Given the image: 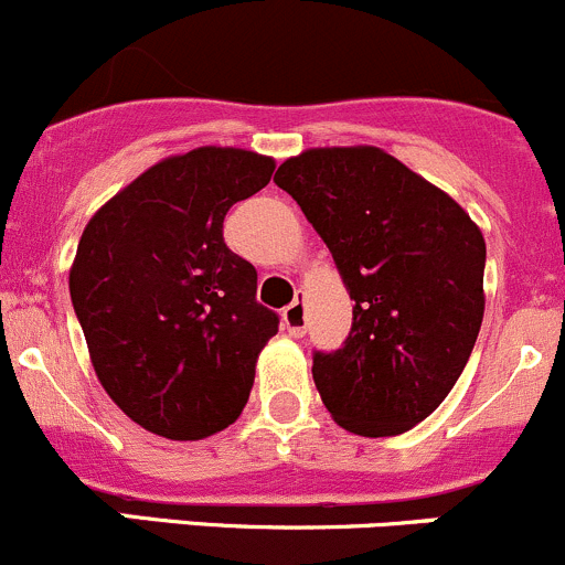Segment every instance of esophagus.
Instances as JSON below:
<instances>
[{
    "instance_id": "esophagus-1",
    "label": "esophagus",
    "mask_w": 565,
    "mask_h": 565,
    "mask_svg": "<svg viewBox=\"0 0 565 565\" xmlns=\"http://www.w3.org/2000/svg\"><path fill=\"white\" fill-rule=\"evenodd\" d=\"M281 322H284V330H287L289 335L300 339V335L306 333V303H303V300L295 298L292 303H289L287 309H284Z\"/></svg>"
}]
</instances>
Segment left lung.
Here are the masks:
<instances>
[{
  "instance_id": "1",
  "label": "left lung",
  "mask_w": 565,
  "mask_h": 565,
  "mask_svg": "<svg viewBox=\"0 0 565 565\" xmlns=\"http://www.w3.org/2000/svg\"><path fill=\"white\" fill-rule=\"evenodd\" d=\"M273 180L300 204L355 300L344 347L315 352L322 404L352 435L413 429L451 393L481 330V230L372 145L311 147Z\"/></svg>"
}]
</instances>
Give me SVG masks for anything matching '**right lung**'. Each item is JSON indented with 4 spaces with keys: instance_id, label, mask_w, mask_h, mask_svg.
<instances>
[{
    "instance_id": "add662e5",
    "label": "right lung",
    "mask_w": 565,
    "mask_h": 565,
    "mask_svg": "<svg viewBox=\"0 0 565 565\" xmlns=\"http://www.w3.org/2000/svg\"><path fill=\"white\" fill-rule=\"evenodd\" d=\"M276 161L241 147L169 156L89 218L71 298L111 402L167 440L235 424L278 317L256 270L224 243V215L270 182Z\"/></svg>"
}]
</instances>
